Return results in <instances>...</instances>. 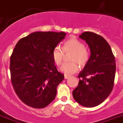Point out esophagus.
I'll use <instances>...</instances> for the list:
<instances>
[{
	"label": "esophagus",
	"mask_w": 123,
	"mask_h": 123,
	"mask_svg": "<svg viewBox=\"0 0 123 123\" xmlns=\"http://www.w3.org/2000/svg\"><path fill=\"white\" fill-rule=\"evenodd\" d=\"M69 77H70V76L67 74H64V78H65V79H68Z\"/></svg>",
	"instance_id": "34e87169"
}]
</instances>
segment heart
Listing matches in <instances>:
<instances>
[{
    "mask_svg": "<svg viewBox=\"0 0 123 123\" xmlns=\"http://www.w3.org/2000/svg\"><path fill=\"white\" fill-rule=\"evenodd\" d=\"M70 54L69 63L63 64L61 67V71L67 75H71L78 70V65L84 67L86 65L90 58V53L85 48L84 43L76 38L72 37L68 39L62 46V49L59 46L53 48L52 52L53 60L57 66H60L64 60L65 54Z\"/></svg>",
    "mask_w": 123,
    "mask_h": 123,
    "instance_id": "b5f03b06",
    "label": "heart"
}]
</instances>
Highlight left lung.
I'll use <instances>...</instances> for the list:
<instances>
[{"mask_svg": "<svg viewBox=\"0 0 123 123\" xmlns=\"http://www.w3.org/2000/svg\"><path fill=\"white\" fill-rule=\"evenodd\" d=\"M79 38L88 44L91 56L79 74V82L73 91V96L83 106L92 108L104 102L112 91L115 59L110 46L102 36L85 32Z\"/></svg>", "mask_w": 123, "mask_h": 123, "instance_id": "1", "label": "left lung"}]
</instances>
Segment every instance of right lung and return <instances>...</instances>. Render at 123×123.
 <instances>
[{"label":"right lung","mask_w":123,"mask_h":123,"mask_svg":"<svg viewBox=\"0 0 123 123\" xmlns=\"http://www.w3.org/2000/svg\"><path fill=\"white\" fill-rule=\"evenodd\" d=\"M65 35L35 32L15 45L10 58L11 80L16 94L29 106L45 108L55 98L64 75L55 65L52 52Z\"/></svg>","instance_id":"add662e5"}]
</instances>
